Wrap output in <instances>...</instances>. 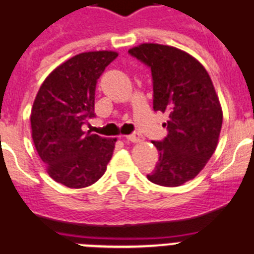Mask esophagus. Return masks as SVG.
Instances as JSON below:
<instances>
[{"instance_id":"34e87169","label":"esophagus","mask_w":254,"mask_h":254,"mask_svg":"<svg viewBox=\"0 0 254 254\" xmlns=\"http://www.w3.org/2000/svg\"><path fill=\"white\" fill-rule=\"evenodd\" d=\"M126 138H127V140L131 142H141L142 140H144V137H142L140 133H137V132H135V133H131V135H128V136H126Z\"/></svg>"}]
</instances>
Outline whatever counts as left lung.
<instances>
[{
	"mask_svg": "<svg viewBox=\"0 0 254 254\" xmlns=\"http://www.w3.org/2000/svg\"><path fill=\"white\" fill-rule=\"evenodd\" d=\"M128 54L151 70L153 108L168 114L166 137L153 141L159 159L149 181L180 186L194 179L216 150L222 109L211 77L188 53L172 46L142 43Z\"/></svg>",
	"mask_w": 254,
	"mask_h": 254,
	"instance_id": "1",
	"label": "left lung"
}]
</instances>
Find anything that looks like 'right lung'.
<instances>
[{
	"label": "right lung",
	"instance_id": "add662e5",
	"mask_svg": "<svg viewBox=\"0 0 254 254\" xmlns=\"http://www.w3.org/2000/svg\"><path fill=\"white\" fill-rule=\"evenodd\" d=\"M117 56L114 51L73 56L51 71L40 87L30 114L32 137L56 183L81 189L105 173L117 138L82 128L95 117L97 79Z\"/></svg>",
	"mask_w": 254,
	"mask_h": 254
}]
</instances>
